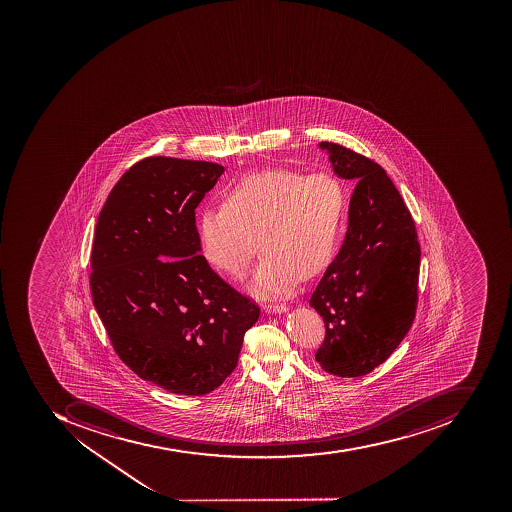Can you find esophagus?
<instances>
[{
  "label": "esophagus",
  "instance_id": "obj_1",
  "mask_svg": "<svg viewBox=\"0 0 512 512\" xmlns=\"http://www.w3.org/2000/svg\"><path fill=\"white\" fill-rule=\"evenodd\" d=\"M263 309L269 313H283L287 312V305L283 304H265L263 305Z\"/></svg>",
  "mask_w": 512,
  "mask_h": 512
}]
</instances>
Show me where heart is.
I'll return each mask as SVG.
<instances>
[{"label": "heart", "instance_id": "obj_1", "mask_svg": "<svg viewBox=\"0 0 512 512\" xmlns=\"http://www.w3.org/2000/svg\"><path fill=\"white\" fill-rule=\"evenodd\" d=\"M345 186L329 172L272 167L246 175L203 210L200 249L214 269L241 279L260 244L265 252L251 282L258 296H285L330 265L346 224Z\"/></svg>", "mask_w": 512, "mask_h": 512}]
</instances>
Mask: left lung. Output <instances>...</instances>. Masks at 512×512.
<instances>
[{
  "mask_svg": "<svg viewBox=\"0 0 512 512\" xmlns=\"http://www.w3.org/2000/svg\"><path fill=\"white\" fill-rule=\"evenodd\" d=\"M319 147L329 153L335 174L357 185L343 246L310 298L326 326L315 360L334 376H365L392 356L414 323L417 229L379 164L335 142Z\"/></svg>",
  "mask_w": 512,
  "mask_h": 512,
  "instance_id": "obj_1",
  "label": "left lung"
}]
</instances>
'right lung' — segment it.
<instances>
[{"instance_id": "1", "label": "right lung", "mask_w": 512, "mask_h": 512, "mask_svg": "<svg viewBox=\"0 0 512 512\" xmlns=\"http://www.w3.org/2000/svg\"><path fill=\"white\" fill-rule=\"evenodd\" d=\"M222 172L144 158L120 177L95 227L92 301L111 345L133 373L177 395L218 388L260 316L199 254L196 208Z\"/></svg>"}]
</instances>
